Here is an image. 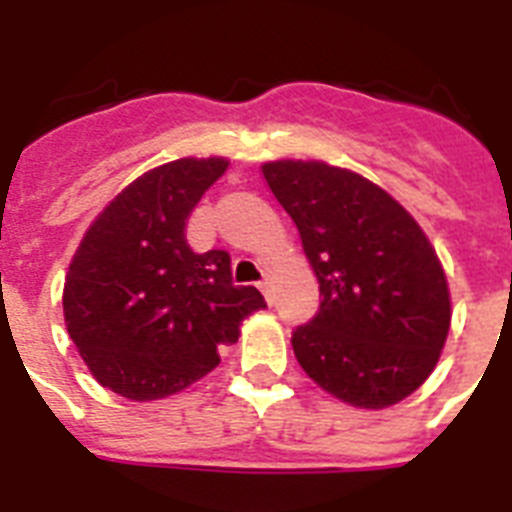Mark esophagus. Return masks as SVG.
<instances>
[{"label": "esophagus", "mask_w": 512, "mask_h": 512, "mask_svg": "<svg viewBox=\"0 0 512 512\" xmlns=\"http://www.w3.org/2000/svg\"><path fill=\"white\" fill-rule=\"evenodd\" d=\"M257 287H260V292H263V295H265V300L271 303V281L263 279V281H260V284H257Z\"/></svg>", "instance_id": "34e87169"}]
</instances>
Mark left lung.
<instances>
[{
  "mask_svg": "<svg viewBox=\"0 0 512 512\" xmlns=\"http://www.w3.org/2000/svg\"><path fill=\"white\" fill-rule=\"evenodd\" d=\"M263 177L300 231L321 305L292 348L321 388L385 409L436 369L452 321L436 249L380 185L324 162H271Z\"/></svg>",
  "mask_w": 512,
  "mask_h": 512,
  "instance_id": "1",
  "label": "left lung"
}]
</instances>
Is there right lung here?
I'll return each instance as SVG.
<instances>
[{
	"label": "right lung",
	"mask_w": 512,
	"mask_h": 512,
	"mask_svg": "<svg viewBox=\"0 0 512 512\" xmlns=\"http://www.w3.org/2000/svg\"><path fill=\"white\" fill-rule=\"evenodd\" d=\"M225 159H177L130 183L84 233L68 265V335L103 388L132 401L172 396L220 364L217 348L265 308L236 287L225 249L196 255L185 220Z\"/></svg>",
	"instance_id": "add662e5"
}]
</instances>
